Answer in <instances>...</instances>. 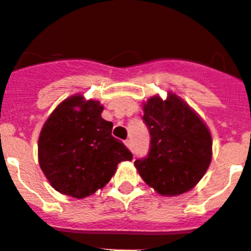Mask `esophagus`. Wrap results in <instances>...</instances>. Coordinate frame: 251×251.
<instances>
[{
	"mask_svg": "<svg viewBox=\"0 0 251 251\" xmlns=\"http://www.w3.org/2000/svg\"><path fill=\"white\" fill-rule=\"evenodd\" d=\"M125 144L126 145V148L130 149V150H131V149H133V144H131V141L129 140V139H128V140H126V141H125Z\"/></svg>",
	"mask_w": 251,
	"mask_h": 251,
	"instance_id": "esophagus-1",
	"label": "esophagus"
}]
</instances>
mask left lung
Listing matches in <instances>:
<instances>
[{
	"instance_id": "1",
	"label": "left lung",
	"mask_w": 251,
	"mask_h": 251,
	"mask_svg": "<svg viewBox=\"0 0 251 251\" xmlns=\"http://www.w3.org/2000/svg\"><path fill=\"white\" fill-rule=\"evenodd\" d=\"M143 121L150 148L134 165L144 182L170 197L195 187L211 162L212 140L204 122L176 95L166 101L151 98L144 105Z\"/></svg>"
}]
</instances>
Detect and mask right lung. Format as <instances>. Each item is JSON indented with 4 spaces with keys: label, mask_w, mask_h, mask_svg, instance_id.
<instances>
[{
    "label": "right lung",
    "mask_w": 251,
    "mask_h": 251,
    "mask_svg": "<svg viewBox=\"0 0 251 251\" xmlns=\"http://www.w3.org/2000/svg\"><path fill=\"white\" fill-rule=\"evenodd\" d=\"M75 107H79L76 110ZM98 101L72 96L52 112L39 138V163L57 192L81 199L105 187L133 155L112 135Z\"/></svg>",
    "instance_id": "right-lung-1"
}]
</instances>
